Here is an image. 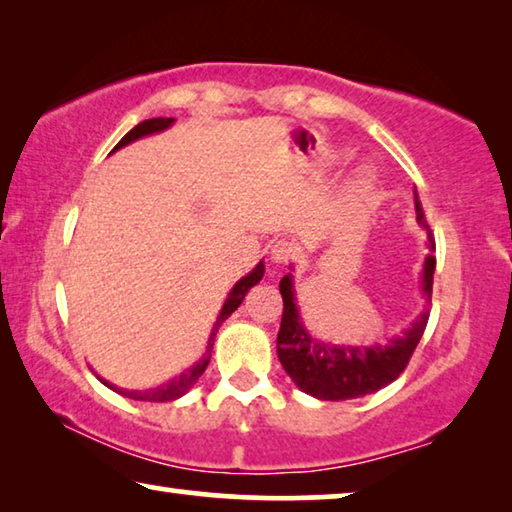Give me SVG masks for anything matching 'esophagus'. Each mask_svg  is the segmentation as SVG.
Here are the masks:
<instances>
[{
  "instance_id": "esophagus-1",
  "label": "esophagus",
  "mask_w": 512,
  "mask_h": 512,
  "mask_svg": "<svg viewBox=\"0 0 512 512\" xmlns=\"http://www.w3.org/2000/svg\"><path fill=\"white\" fill-rule=\"evenodd\" d=\"M291 257H293V248L289 241H277V244L271 248V262L277 266L287 264Z\"/></svg>"
}]
</instances>
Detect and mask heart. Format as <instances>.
Masks as SVG:
<instances>
[{
	"label": "heart",
	"mask_w": 512,
	"mask_h": 512,
	"mask_svg": "<svg viewBox=\"0 0 512 512\" xmlns=\"http://www.w3.org/2000/svg\"><path fill=\"white\" fill-rule=\"evenodd\" d=\"M370 183H372V171L368 167H359L357 171L352 173V178H350V187L357 189V192H361V189H366Z\"/></svg>",
	"instance_id": "b5f03b06"
}]
</instances>
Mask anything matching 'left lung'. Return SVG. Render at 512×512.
Masks as SVG:
<instances>
[{
  "label": "left lung",
  "instance_id": "left-lung-1",
  "mask_svg": "<svg viewBox=\"0 0 512 512\" xmlns=\"http://www.w3.org/2000/svg\"><path fill=\"white\" fill-rule=\"evenodd\" d=\"M420 201L415 194V212H420ZM427 246L436 248L427 228ZM293 271V268H291ZM436 257L427 255L420 273V287L424 291V305L413 323L400 336H393L386 343L350 345L320 341L309 332L293 287V273L280 280V293L284 302L280 332H277V359L302 393L316 400L341 402L377 393L400 377L406 368L415 345L420 343L424 327L429 320V302L433 287Z\"/></svg>",
  "mask_w": 512,
  "mask_h": 512
}]
</instances>
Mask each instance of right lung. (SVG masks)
Here are the masks:
<instances>
[{
  "instance_id": "1",
  "label": "right lung",
  "mask_w": 512,
  "mask_h": 512,
  "mask_svg": "<svg viewBox=\"0 0 512 512\" xmlns=\"http://www.w3.org/2000/svg\"><path fill=\"white\" fill-rule=\"evenodd\" d=\"M173 121H176V119H167V117H155V119L142 121V124H137L133 128V131H128L124 137H121L119 144L115 146V149H112V153L119 151V149H124V146L133 144L137 140H142V137H149V135H155V133H164V131H167V128L173 126ZM264 271H266V268H264V259H262V262H259L253 268V271L246 273L244 277H241V280L235 282V287L230 289L228 298L223 300V307L219 311V316H216V320H214L210 336H207L205 352L201 354V359H198L194 366L185 368L178 377L164 381V384H160V386L146 388V391H128V388H119L115 384H110L108 379L99 377L101 384H106L110 391H115V393L124 395V397H131V400H140V402H171V400H178V397H183L189 391V388L196 384L198 377L203 375L205 368H207V363H210L214 339H216V332H219V327L225 323V318H230L232 311H235L241 305V302H244L246 293L253 289L255 284H259V280H262V277H264Z\"/></svg>"
}]
</instances>
